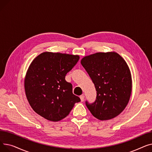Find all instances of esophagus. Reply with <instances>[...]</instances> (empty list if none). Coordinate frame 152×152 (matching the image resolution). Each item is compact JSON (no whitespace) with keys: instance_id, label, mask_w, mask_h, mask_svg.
<instances>
[{"instance_id":"esophagus-1","label":"esophagus","mask_w":152,"mask_h":152,"mask_svg":"<svg viewBox=\"0 0 152 152\" xmlns=\"http://www.w3.org/2000/svg\"><path fill=\"white\" fill-rule=\"evenodd\" d=\"M84 98H85V96L84 95H81L80 96V99H81V102H83L84 100Z\"/></svg>"}]
</instances>
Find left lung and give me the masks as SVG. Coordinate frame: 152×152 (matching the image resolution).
<instances>
[{"mask_svg":"<svg viewBox=\"0 0 152 152\" xmlns=\"http://www.w3.org/2000/svg\"><path fill=\"white\" fill-rule=\"evenodd\" d=\"M81 63L97 91L94 103L86 102L92 115L102 121L119 115L128 103L132 91L131 72L125 60L114 52H98L84 57Z\"/></svg>","mask_w":152,"mask_h":152,"instance_id":"8db88e82","label":"left lung"}]
</instances>
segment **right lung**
<instances>
[{
  "label": "right lung",
  "instance_id": "right-lung-1",
  "mask_svg": "<svg viewBox=\"0 0 152 152\" xmlns=\"http://www.w3.org/2000/svg\"><path fill=\"white\" fill-rule=\"evenodd\" d=\"M79 55L45 52L32 61L25 79L27 99L36 113L51 121L66 117L80 99L65 76L77 63Z\"/></svg>",
  "mask_w": 152,
  "mask_h": 152
}]
</instances>
